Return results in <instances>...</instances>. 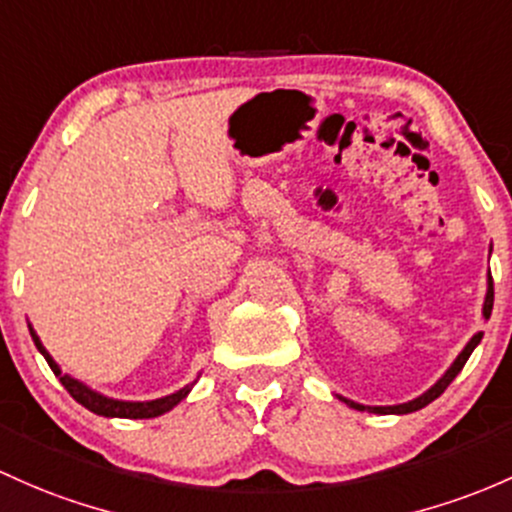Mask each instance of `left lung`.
I'll list each match as a JSON object with an SVG mask.
<instances>
[{
    "instance_id": "1",
    "label": "left lung",
    "mask_w": 512,
    "mask_h": 512,
    "mask_svg": "<svg viewBox=\"0 0 512 512\" xmlns=\"http://www.w3.org/2000/svg\"><path fill=\"white\" fill-rule=\"evenodd\" d=\"M491 311H493V279H491V272H488V289H486V299H484V311H481V313H484V320L491 318ZM481 338H484V333H474V338L466 342L464 350L459 352L457 359H454L452 364H449L447 372L442 374L440 379H437L428 391L420 393L418 398H413V401L398 403V406H362V403L350 401V398H345V396H338V398H340L342 403H347V406H350V408H355V411H369V413H379V415H406V413L420 411V408H425V406H428V403L435 401V398L440 396V393L445 391L449 384H452V379L459 372H462L466 359L471 357V352L476 350V345H479Z\"/></svg>"
}]
</instances>
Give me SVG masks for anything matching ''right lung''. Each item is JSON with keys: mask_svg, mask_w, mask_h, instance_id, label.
<instances>
[{"mask_svg": "<svg viewBox=\"0 0 512 512\" xmlns=\"http://www.w3.org/2000/svg\"><path fill=\"white\" fill-rule=\"evenodd\" d=\"M28 330H31V338L36 342L38 352H41L43 357H46V362L50 364V369H53V374L58 376L60 384L65 386L67 391H70V396L75 398L77 403H82L87 411L97 413V415H104V418H131V420H138V418H157V415L172 411L177 403H182L184 398L189 396V391H192V386L196 384H187L184 389L170 393V396H162V398H155V401H119V398H111V396H104V393L89 389L87 384H82L80 379H75V376L70 374H63V369H60V364L55 362L53 357H50V352L43 347L41 338L36 335V330H33V325L28 323Z\"/></svg>", "mask_w": 512, "mask_h": 512, "instance_id": "add662e5", "label": "right lung"}]
</instances>
